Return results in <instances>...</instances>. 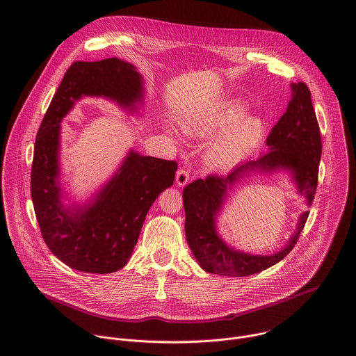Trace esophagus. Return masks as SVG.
Masks as SVG:
<instances>
[{
    "label": "esophagus",
    "mask_w": 356,
    "mask_h": 356,
    "mask_svg": "<svg viewBox=\"0 0 356 356\" xmlns=\"http://www.w3.org/2000/svg\"><path fill=\"white\" fill-rule=\"evenodd\" d=\"M188 179H190L188 170L186 168H180L176 173V184L179 187H184L188 183Z\"/></svg>",
    "instance_id": "1"
}]
</instances>
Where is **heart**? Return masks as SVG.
I'll return each instance as SVG.
<instances>
[{
	"instance_id": "heart-1",
	"label": "heart",
	"mask_w": 356,
	"mask_h": 356,
	"mask_svg": "<svg viewBox=\"0 0 356 356\" xmlns=\"http://www.w3.org/2000/svg\"><path fill=\"white\" fill-rule=\"evenodd\" d=\"M245 106L241 103H225L211 114L187 123L184 130L191 136H209L223 131L207 149L205 161L211 168L226 169L241 162L261 141L264 122L257 115H245Z\"/></svg>"
}]
</instances>
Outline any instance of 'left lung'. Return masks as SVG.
<instances>
[{
	"instance_id": "obj_1",
	"label": "left lung",
	"mask_w": 356,
	"mask_h": 356,
	"mask_svg": "<svg viewBox=\"0 0 356 356\" xmlns=\"http://www.w3.org/2000/svg\"><path fill=\"white\" fill-rule=\"evenodd\" d=\"M292 100L286 111L267 137V145L271 147L267 155L238 166L227 176L213 173L208 175L205 180H194L183 190L187 243L207 273L248 277L264 271L291 253L305 227L309 211L299 216L298 230L288 245L271 256H253L227 248L215 230V216L220 209L227 187L254 168L264 170L289 169L298 191L306 195L309 205L312 204L317 188L321 156L320 127L307 85L305 82L292 83Z\"/></svg>"
}]
</instances>
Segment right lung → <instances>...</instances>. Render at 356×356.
Returning a JSON list of instances; mask_svg holds the SVG:
<instances>
[{
    "mask_svg": "<svg viewBox=\"0 0 356 356\" xmlns=\"http://www.w3.org/2000/svg\"><path fill=\"white\" fill-rule=\"evenodd\" d=\"M141 92V75L129 63L115 57L75 61L39 127L31 173L36 219L51 253L81 273L108 274L127 264L151 205L175 181L177 163L131 151L92 205L64 209L57 184L60 122L82 95L106 96L129 107Z\"/></svg>",
    "mask_w": 356,
    "mask_h": 356,
    "instance_id": "obj_1",
    "label": "right lung"
}]
</instances>
